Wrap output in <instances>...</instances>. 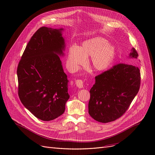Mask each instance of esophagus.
I'll list each match as a JSON object with an SVG mask.
<instances>
[{
    "label": "esophagus",
    "mask_w": 155,
    "mask_h": 155,
    "mask_svg": "<svg viewBox=\"0 0 155 155\" xmlns=\"http://www.w3.org/2000/svg\"><path fill=\"white\" fill-rule=\"evenodd\" d=\"M75 84H76L77 86L78 87H80V88H81V87H83V80H80V79L77 80L75 81Z\"/></svg>",
    "instance_id": "34e87169"
}]
</instances>
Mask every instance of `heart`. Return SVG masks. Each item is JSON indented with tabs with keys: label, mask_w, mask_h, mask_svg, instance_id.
<instances>
[{
	"label": "heart",
	"mask_w": 155,
	"mask_h": 155,
	"mask_svg": "<svg viewBox=\"0 0 155 155\" xmlns=\"http://www.w3.org/2000/svg\"><path fill=\"white\" fill-rule=\"evenodd\" d=\"M115 50L108 45L104 38H94L84 41L81 47L73 45L69 48L67 66L71 71H77L87 61V58L91 56V63L97 71L107 69L113 61Z\"/></svg>",
	"instance_id": "b5f03b06"
}]
</instances>
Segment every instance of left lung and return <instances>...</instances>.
<instances>
[{"mask_svg": "<svg viewBox=\"0 0 155 155\" xmlns=\"http://www.w3.org/2000/svg\"><path fill=\"white\" fill-rule=\"evenodd\" d=\"M130 56L133 58L138 57L134 48ZM140 85L139 69L131 64H117L97 75L95 83L89 91V115L101 123L120 118L129 108Z\"/></svg>", "mask_w": 155, "mask_h": 155, "instance_id": "8db88e82", "label": "left lung"}]
</instances>
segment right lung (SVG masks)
Here are the masks:
<instances>
[{
	"mask_svg": "<svg viewBox=\"0 0 155 155\" xmlns=\"http://www.w3.org/2000/svg\"><path fill=\"white\" fill-rule=\"evenodd\" d=\"M62 30L39 28L27 44L17 69L22 104L44 121L62 115L69 98L67 75L58 55L64 48Z\"/></svg>",
	"mask_w": 155,
	"mask_h": 155,
	"instance_id": "add662e5",
	"label": "right lung"
}]
</instances>
